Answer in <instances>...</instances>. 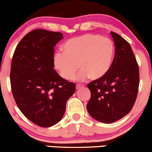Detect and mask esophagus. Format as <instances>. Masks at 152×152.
Wrapping results in <instances>:
<instances>
[{"label":"esophagus","mask_w":152,"mask_h":152,"mask_svg":"<svg viewBox=\"0 0 152 152\" xmlns=\"http://www.w3.org/2000/svg\"><path fill=\"white\" fill-rule=\"evenodd\" d=\"M83 86H84V85H83V84H76V89H79V88L83 87Z\"/></svg>","instance_id":"1"}]
</instances>
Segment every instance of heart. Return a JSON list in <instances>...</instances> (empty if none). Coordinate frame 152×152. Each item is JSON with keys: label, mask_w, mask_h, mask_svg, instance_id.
Masks as SVG:
<instances>
[{"label": "heart", "mask_w": 152, "mask_h": 152, "mask_svg": "<svg viewBox=\"0 0 152 152\" xmlns=\"http://www.w3.org/2000/svg\"><path fill=\"white\" fill-rule=\"evenodd\" d=\"M62 53L55 55V65L59 74L66 80L72 79L78 70L76 80L89 77L98 80L109 72L114 58L115 48L107 38L87 34L70 38L63 44Z\"/></svg>", "instance_id": "heart-1"}]
</instances>
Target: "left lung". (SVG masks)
Here are the masks:
<instances>
[{
    "mask_svg": "<svg viewBox=\"0 0 152 152\" xmlns=\"http://www.w3.org/2000/svg\"><path fill=\"white\" fill-rule=\"evenodd\" d=\"M111 34L116 46L112 66L106 76L88 84L91 97L87 110L105 124L116 121L131 111L140 83L139 66L130 43L115 32Z\"/></svg>",
    "mask_w": 152,
    "mask_h": 152,
    "instance_id": "left-lung-1",
    "label": "left lung"
}]
</instances>
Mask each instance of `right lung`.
<instances>
[{
    "label": "right lung",
    "mask_w": 152,
    "mask_h": 152,
    "mask_svg": "<svg viewBox=\"0 0 152 152\" xmlns=\"http://www.w3.org/2000/svg\"><path fill=\"white\" fill-rule=\"evenodd\" d=\"M59 32L36 29L26 34L13 54L11 90L22 113L41 127L57 124L76 90L74 83L59 76L54 67V47L63 38Z\"/></svg>",
    "instance_id": "add662e5"
}]
</instances>
